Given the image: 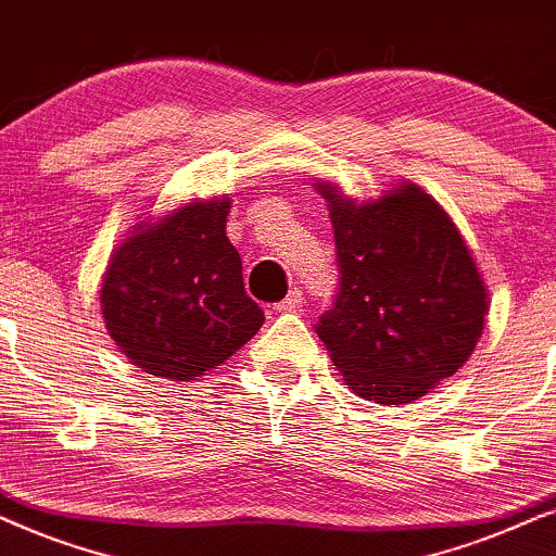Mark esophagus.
Wrapping results in <instances>:
<instances>
[{"label":"esophagus","mask_w":556,"mask_h":556,"mask_svg":"<svg viewBox=\"0 0 556 556\" xmlns=\"http://www.w3.org/2000/svg\"><path fill=\"white\" fill-rule=\"evenodd\" d=\"M274 307H277L279 313H294V311H300V307H302V292L298 290V287H294V290H292L290 294H287V298H285L282 302H277V305H274Z\"/></svg>","instance_id":"1"}]
</instances>
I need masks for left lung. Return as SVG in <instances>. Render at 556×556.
Masks as SVG:
<instances>
[{"mask_svg":"<svg viewBox=\"0 0 556 556\" xmlns=\"http://www.w3.org/2000/svg\"><path fill=\"white\" fill-rule=\"evenodd\" d=\"M339 262V294L315 333L356 395L379 405L424 397L465 367L480 341L488 290L465 238L418 185L375 202L320 181Z\"/></svg>","mask_w":556,"mask_h":556,"instance_id":"left-lung-1","label":"left lung"}]
</instances>
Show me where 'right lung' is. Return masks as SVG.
Returning <instances> with one entry per match:
<instances>
[{"mask_svg": "<svg viewBox=\"0 0 556 556\" xmlns=\"http://www.w3.org/2000/svg\"><path fill=\"white\" fill-rule=\"evenodd\" d=\"M230 197L194 200L138 223L112 251L102 315L128 359L174 382L217 369L256 336L264 311L245 294L241 256L226 236Z\"/></svg>", "mask_w": 556, "mask_h": 556, "instance_id": "obj_1", "label": "right lung"}]
</instances>
